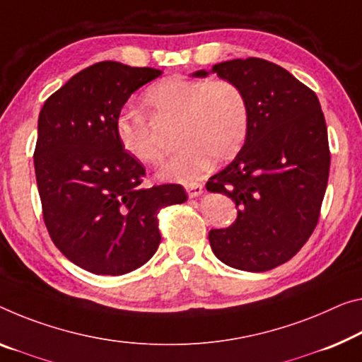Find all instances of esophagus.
<instances>
[{
    "instance_id": "34e87169",
    "label": "esophagus",
    "mask_w": 362,
    "mask_h": 362,
    "mask_svg": "<svg viewBox=\"0 0 362 362\" xmlns=\"http://www.w3.org/2000/svg\"><path fill=\"white\" fill-rule=\"evenodd\" d=\"M186 191L189 197H199L204 194V186L199 185V182H192V185L186 186Z\"/></svg>"
}]
</instances>
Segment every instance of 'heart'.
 I'll return each instance as SVG.
<instances>
[{"mask_svg": "<svg viewBox=\"0 0 362 362\" xmlns=\"http://www.w3.org/2000/svg\"><path fill=\"white\" fill-rule=\"evenodd\" d=\"M150 116L158 123L177 121L176 146L181 147L158 171L171 182H191L210 168L212 160L228 162L241 150L249 131V107L241 87L228 79L168 77L144 95ZM116 136L127 155L139 163L162 160L152 119L127 110L116 119Z\"/></svg>", "mask_w": 362, "mask_h": 362, "instance_id": "heart-1", "label": "heart"}]
</instances>
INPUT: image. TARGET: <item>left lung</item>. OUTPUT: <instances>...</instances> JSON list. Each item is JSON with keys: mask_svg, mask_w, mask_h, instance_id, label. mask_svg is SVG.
Here are the masks:
<instances>
[{"mask_svg": "<svg viewBox=\"0 0 362 362\" xmlns=\"http://www.w3.org/2000/svg\"><path fill=\"white\" fill-rule=\"evenodd\" d=\"M209 74L241 87L249 107L244 146L207 182L238 209L235 223L209 231L210 247L233 269L272 270L304 246L319 220L330 170L324 113L310 88L270 61H223L191 76Z\"/></svg>", "mask_w": 362, "mask_h": 362, "instance_id": "8db88e82", "label": "left lung"}]
</instances>
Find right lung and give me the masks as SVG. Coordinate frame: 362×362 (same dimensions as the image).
Segmentation results:
<instances>
[{
  "label": "right lung",
  "instance_id": "add662e5",
  "mask_svg": "<svg viewBox=\"0 0 362 362\" xmlns=\"http://www.w3.org/2000/svg\"><path fill=\"white\" fill-rule=\"evenodd\" d=\"M162 76L102 61L72 76L38 116L33 165L54 246L95 275H124L152 259L157 215L186 202L180 185L146 189L142 163L124 152L116 119L132 93Z\"/></svg>",
  "mask_w": 362,
  "mask_h": 362
}]
</instances>
